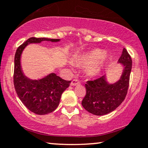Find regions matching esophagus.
<instances>
[{
    "label": "esophagus",
    "instance_id": "obj_1",
    "mask_svg": "<svg viewBox=\"0 0 148 148\" xmlns=\"http://www.w3.org/2000/svg\"><path fill=\"white\" fill-rule=\"evenodd\" d=\"M78 84H80V82L78 81V80H76V79L73 80L70 83L71 86H76V85H78Z\"/></svg>",
    "mask_w": 148,
    "mask_h": 148
}]
</instances>
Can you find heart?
Masks as SVG:
<instances>
[{
	"label": "heart",
	"mask_w": 148,
	"mask_h": 148,
	"mask_svg": "<svg viewBox=\"0 0 148 148\" xmlns=\"http://www.w3.org/2000/svg\"><path fill=\"white\" fill-rule=\"evenodd\" d=\"M108 60L107 53L101 49H94L84 53L77 58L78 64L82 66H88L86 73L90 77L97 76L101 73ZM70 67L74 68V65Z\"/></svg>",
	"instance_id": "b5f03b06"
}]
</instances>
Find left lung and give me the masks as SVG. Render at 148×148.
Segmentation results:
<instances>
[{
	"label": "left lung",
	"instance_id": "obj_1",
	"mask_svg": "<svg viewBox=\"0 0 148 148\" xmlns=\"http://www.w3.org/2000/svg\"><path fill=\"white\" fill-rule=\"evenodd\" d=\"M118 64L123 67L121 77L111 83L107 76L85 84L86 94L82 105L86 111L96 116L106 115L113 112L122 103L127 95L132 69V60L125 48Z\"/></svg>",
	"mask_w": 148,
	"mask_h": 148
}]
</instances>
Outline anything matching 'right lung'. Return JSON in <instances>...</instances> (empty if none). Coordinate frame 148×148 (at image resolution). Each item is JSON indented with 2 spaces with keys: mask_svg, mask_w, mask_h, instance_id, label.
Masks as SVG:
<instances>
[{
  "mask_svg": "<svg viewBox=\"0 0 148 148\" xmlns=\"http://www.w3.org/2000/svg\"><path fill=\"white\" fill-rule=\"evenodd\" d=\"M60 39L32 38L17 48L14 60L13 82L19 99L31 112L45 115L56 110L58 107L63 92L70 86L71 81L65 80L51 73L40 79H30L23 74L21 66V57L25 47L30 44L43 41L60 42Z\"/></svg>",
  "mask_w": 148,
  "mask_h": 148,
  "instance_id": "add662e5",
  "label": "right lung"
}]
</instances>
